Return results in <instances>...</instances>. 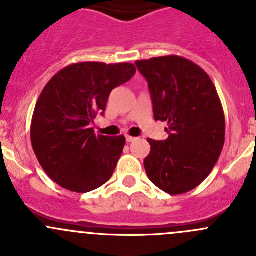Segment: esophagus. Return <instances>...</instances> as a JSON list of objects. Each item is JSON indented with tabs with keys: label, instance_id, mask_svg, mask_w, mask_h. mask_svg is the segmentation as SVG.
I'll list each match as a JSON object with an SVG mask.
<instances>
[{
	"label": "esophagus",
	"instance_id": "obj_1",
	"mask_svg": "<svg viewBox=\"0 0 256 256\" xmlns=\"http://www.w3.org/2000/svg\"><path fill=\"white\" fill-rule=\"evenodd\" d=\"M135 140H136V138H132V136L126 135V141H128V142H132V141H135Z\"/></svg>",
	"mask_w": 256,
	"mask_h": 256
}]
</instances>
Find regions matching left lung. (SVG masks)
Masks as SVG:
<instances>
[{
  "label": "left lung",
  "instance_id": "1",
  "mask_svg": "<svg viewBox=\"0 0 256 256\" xmlns=\"http://www.w3.org/2000/svg\"><path fill=\"white\" fill-rule=\"evenodd\" d=\"M136 66L148 82L154 120L168 125L167 140H147V177L168 194L194 190L224 146L226 120L216 86L202 68L182 56L138 60Z\"/></svg>",
  "mask_w": 256,
  "mask_h": 256
}]
</instances>
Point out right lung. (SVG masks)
<instances>
[{
  "mask_svg": "<svg viewBox=\"0 0 256 256\" xmlns=\"http://www.w3.org/2000/svg\"><path fill=\"white\" fill-rule=\"evenodd\" d=\"M136 73L130 63L72 64L48 82L36 104L30 141L40 166L66 190L86 193L112 176L125 146L122 135H95L112 89Z\"/></svg>",
  "mask_w": 256,
  "mask_h": 256,
  "instance_id": "1",
  "label": "right lung"
}]
</instances>
